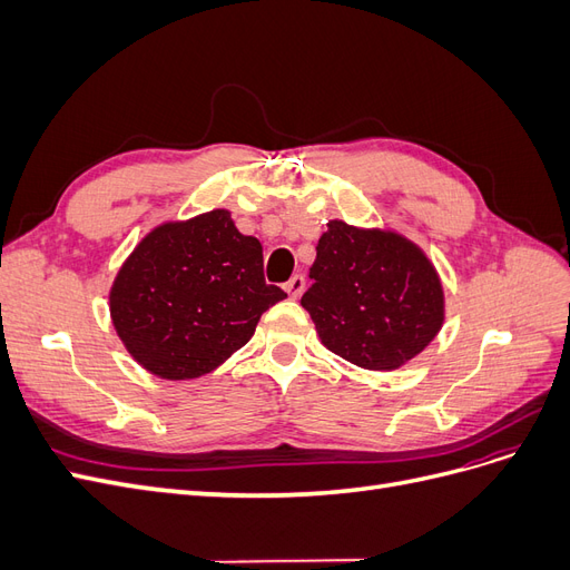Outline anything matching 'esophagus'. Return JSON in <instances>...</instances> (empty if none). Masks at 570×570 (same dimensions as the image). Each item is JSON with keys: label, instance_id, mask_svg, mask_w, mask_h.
<instances>
[{"label": "esophagus", "instance_id": "1", "mask_svg": "<svg viewBox=\"0 0 570 570\" xmlns=\"http://www.w3.org/2000/svg\"><path fill=\"white\" fill-rule=\"evenodd\" d=\"M304 289H306V278H304V275H299V273L292 275V278L285 283V292H287V295H289L292 299L302 297Z\"/></svg>", "mask_w": 570, "mask_h": 570}]
</instances>
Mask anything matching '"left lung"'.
I'll return each instance as SVG.
<instances>
[{
	"label": "left lung",
	"instance_id": "1",
	"mask_svg": "<svg viewBox=\"0 0 570 570\" xmlns=\"http://www.w3.org/2000/svg\"><path fill=\"white\" fill-rule=\"evenodd\" d=\"M302 306L327 350L368 371L421 354L444 321L438 271L406 237L331 220Z\"/></svg>",
	"mask_w": 570,
	"mask_h": 570
}]
</instances>
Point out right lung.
<instances>
[{
	"mask_svg": "<svg viewBox=\"0 0 570 570\" xmlns=\"http://www.w3.org/2000/svg\"><path fill=\"white\" fill-rule=\"evenodd\" d=\"M287 295L264 278V249L226 209L154 228L120 266L109 304L137 364L168 381L212 373Z\"/></svg>",
	"mask_w": 570,
	"mask_h": 570,
	"instance_id": "right-lung-1",
	"label": "right lung"
}]
</instances>
